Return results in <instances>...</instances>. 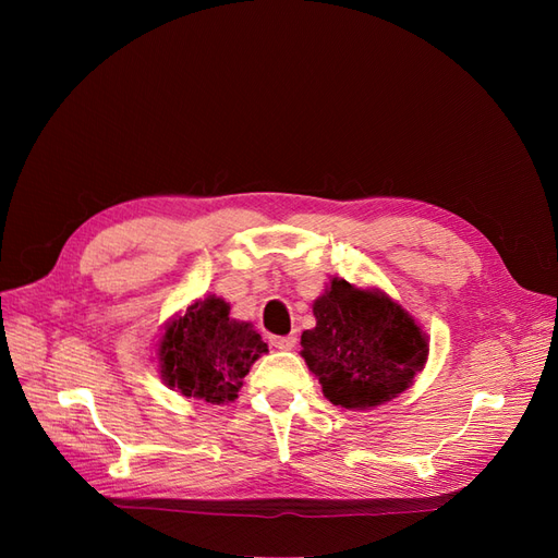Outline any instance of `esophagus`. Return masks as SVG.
I'll use <instances>...</instances> for the list:
<instances>
[{"instance_id":"34e87169","label":"esophagus","mask_w":558,"mask_h":558,"mask_svg":"<svg viewBox=\"0 0 558 558\" xmlns=\"http://www.w3.org/2000/svg\"><path fill=\"white\" fill-rule=\"evenodd\" d=\"M269 344L279 351H291L298 344L295 335H283V337H269Z\"/></svg>"}]
</instances>
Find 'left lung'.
Listing matches in <instances>:
<instances>
[{
  "label": "left lung",
  "instance_id": "left-lung-1",
  "mask_svg": "<svg viewBox=\"0 0 558 558\" xmlns=\"http://www.w3.org/2000/svg\"><path fill=\"white\" fill-rule=\"evenodd\" d=\"M314 316L300 353L332 404L377 408L410 388L426 365V332L379 289H356L335 277L314 300Z\"/></svg>",
  "mask_w": 558,
  "mask_h": 558
}]
</instances>
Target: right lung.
Listing matches in <instances>:
<instances>
[{
  "instance_id": "1",
  "label": "right lung",
  "mask_w": 558,
  "mask_h": 558,
  "mask_svg": "<svg viewBox=\"0 0 558 558\" xmlns=\"http://www.w3.org/2000/svg\"><path fill=\"white\" fill-rule=\"evenodd\" d=\"M263 353V337L246 320L230 318V305L216 295L195 300L174 316L158 347L165 384L211 404L238 398L242 379Z\"/></svg>"
}]
</instances>
